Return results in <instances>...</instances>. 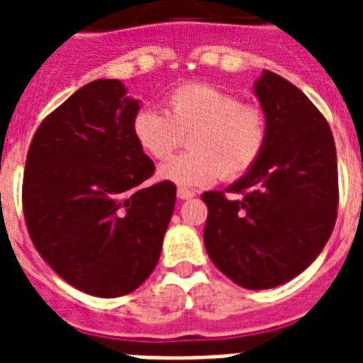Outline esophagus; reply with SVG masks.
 Instances as JSON below:
<instances>
[{"mask_svg": "<svg viewBox=\"0 0 363 363\" xmlns=\"http://www.w3.org/2000/svg\"><path fill=\"white\" fill-rule=\"evenodd\" d=\"M177 196H179V199H192L196 194H194L192 190H188V188H179V190H177Z\"/></svg>", "mask_w": 363, "mask_h": 363, "instance_id": "esophagus-1", "label": "esophagus"}]
</instances>
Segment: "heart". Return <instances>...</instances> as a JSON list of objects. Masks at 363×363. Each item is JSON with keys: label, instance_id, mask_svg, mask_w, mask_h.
<instances>
[{"label": "heart", "instance_id": "obj_1", "mask_svg": "<svg viewBox=\"0 0 363 363\" xmlns=\"http://www.w3.org/2000/svg\"><path fill=\"white\" fill-rule=\"evenodd\" d=\"M131 131L137 145L156 160L167 158L188 135V152L158 167L160 181L177 186H205L247 173L265 147L267 118L256 105L211 84L177 86L165 99V113L143 107Z\"/></svg>", "mask_w": 363, "mask_h": 363}]
</instances>
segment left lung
I'll return each instance as SVG.
<instances>
[{"label":"left lung","instance_id":"left-lung-1","mask_svg":"<svg viewBox=\"0 0 363 363\" xmlns=\"http://www.w3.org/2000/svg\"><path fill=\"white\" fill-rule=\"evenodd\" d=\"M254 94L267 118L256 164L228 186L241 199L205 192L203 241L213 264L248 290L292 281L328 242L337 218V154L326 118L299 88L264 71Z\"/></svg>","mask_w":363,"mask_h":363}]
</instances>
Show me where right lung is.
Here are the masks:
<instances>
[{"label":"right lung","instance_id":"obj_1","mask_svg":"<svg viewBox=\"0 0 363 363\" xmlns=\"http://www.w3.org/2000/svg\"><path fill=\"white\" fill-rule=\"evenodd\" d=\"M139 99L116 79L79 88L41 122L26 158L22 205L41 258L98 298L133 292L152 273L177 186H143L152 160L131 122Z\"/></svg>","mask_w":363,"mask_h":363}]
</instances>
